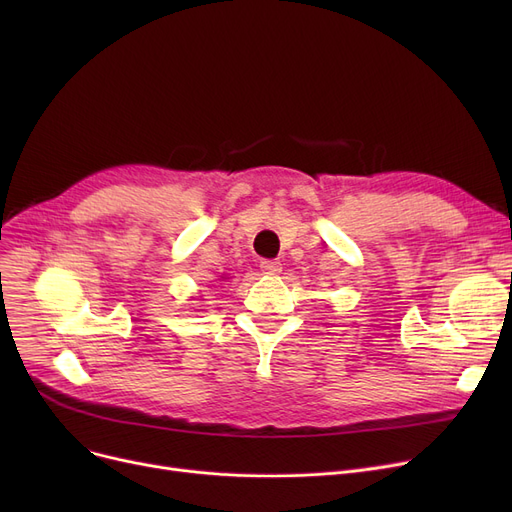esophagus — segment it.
Wrapping results in <instances>:
<instances>
[{
	"label": "esophagus",
	"mask_w": 512,
	"mask_h": 512,
	"mask_svg": "<svg viewBox=\"0 0 512 512\" xmlns=\"http://www.w3.org/2000/svg\"><path fill=\"white\" fill-rule=\"evenodd\" d=\"M259 267H261L263 274H280L282 272V263L276 261V259H263L259 263Z\"/></svg>",
	"instance_id": "obj_1"
}]
</instances>
